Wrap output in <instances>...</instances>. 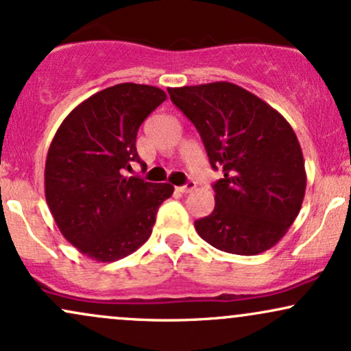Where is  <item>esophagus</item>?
<instances>
[{
    "label": "esophagus",
    "mask_w": 351,
    "mask_h": 351,
    "mask_svg": "<svg viewBox=\"0 0 351 351\" xmlns=\"http://www.w3.org/2000/svg\"><path fill=\"white\" fill-rule=\"evenodd\" d=\"M195 188H196V183H195V181H188L186 184H183V186H180V188H178V191H180V193H183V195H186V193H191L193 189H195Z\"/></svg>",
    "instance_id": "34e87169"
}]
</instances>
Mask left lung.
<instances>
[{"instance_id": "obj_1", "label": "left lung", "mask_w": 351, "mask_h": 351, "mask_svg": "<svg viewBox=\"0 0 351 351\" xmlns=\"http://www.w3.org/2000/svg\"><path fill=\"white\" fill-rule=\"evenodd\" d=\"M199 132L211 167L215 209L195 221L213 247L256 256L276 245L299 215L307 186L295 132L276 108L231 82L168 88Z\"/></svg>"}]
</instances>
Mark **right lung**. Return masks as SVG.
<instances>
[{"label": "right lung", "mask_w": 351, "mask_h": 351, "mask_svg": "<svg viewBox=\"0 0 351 351\" xmlns=\"http://www.w3.org/2000/svg\"><path fill=\"white\" fill-rule=\"evenodd\" d=\"M165 100L158 87L117 84L79 104L52 138L44 170L47 206L62 236L90 259L114 263L135 252L173 195L171 184L123 175L142 163L136 134Z\"/></svg>", "instance_id": "add662e5"}]
</instances>
